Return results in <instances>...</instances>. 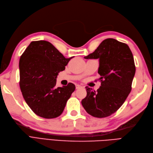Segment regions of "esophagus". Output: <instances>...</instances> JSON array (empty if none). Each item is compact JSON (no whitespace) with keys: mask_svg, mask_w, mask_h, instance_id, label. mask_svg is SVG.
I'll use <instances>...</instances> for the list:
<instances>
[{"mask_svg":"<svg viewBox=\"0 0 153 153\" xmlns=\"http://www.w3.org/2000/svg\"><path fill=\"white\" fill-rule=\"evenodd\" d=\"M80 88H82V86L80 85H76V89H80Z\"/></svg>","mask_w":153,"mask_h":153,"instance_id":"esophagus-1","label":"esophagus"}]
</instances>
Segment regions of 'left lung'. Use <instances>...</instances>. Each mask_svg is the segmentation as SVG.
I'll list each match as a JSON object with an SVG mask.
<instances>
[{
  "mask_svg": "<svg viewBox=\"0 0 153 153\" xmlns=\"http://www.w3.org/2000/svg\"><path fill=\"white\" fill-rule=\"evenodd\" d=\"M84 58L99 59L101 86L97 91L85 87L87 96L82 105L92 116H110L121 107L131 92L135 74L131 51L126 43L108 38Z\"/></svg>",
  "mask_w": 153,
  "mask_h": 153,
  "instance_id": "1",
  "label": "left lung"
}]
</instances>
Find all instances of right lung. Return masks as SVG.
Returning <instances> with one entry per match:
<instances>
[{
	"instance_id": "right-lung-1",
	"label": "right lung",
	"mask_w": 153,
	"mask_h": 153,
	"mask_svg": "<svg viewBox=\"0 0 153 153\" xmlns=\"http://www.w3.org/2000/svg\"><path fill=\"white\" fill-rule=\"evenodd\" d=\"M70 58L48 41H32L19 62L20 87L23 97L38 116L53 119L61 115L75 85L55 87L58 73L65 69Z\"/></svg>"
}]
</instances>
